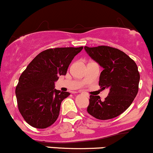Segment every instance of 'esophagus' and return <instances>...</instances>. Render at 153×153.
Listing matches in <instances>:
<instances>
[{
  "instance_id": "34e87169",
  "label": "esophagus",
  "mask_w": 153,
  "mask_h": 153,
  "mask_svg": "<svg viewBox=\"0 0 153 153\" xmlns=\"http://www.w3.org/2000/svg\"><path fill=\"white\" fill-rule=\"evenodd\" d=\"M78 93H83V91H78Z\"/></svg>"
}]
</instances>
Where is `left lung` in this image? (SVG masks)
<instances>
[{"instance_id":"left-lung-1","label":"left lung","mask_w":153,"mask_h":153,"mask_svg":"<svg viewBox=\"0 0 153 153\" xmlns=\"http://www.w3.org/2000/svg\"><path fill=\"white\" fill-rule=\"evenodd\" d=\"M88 54L104 68L99 85L110 89L105 100L90 95L87 112L99 120L118 116L131 105L139 91L140 75L137 64L123 51L107 46L84 47Z\"/></svg>"}]
</instances>
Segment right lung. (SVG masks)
<instances>
[{
  "mask_svg": "<svg viewBox=\"0 0 153 153\" xmlns=\"http://www.w3.org/2000/svg\"><path fill=\"white\" fill-rule=\"evenodd\" d=\"M83 47L48 48L38 53L20 75L16 87L18 109L31 126L46 128L54 123L69 92L54 88L59 75H65L75 55Z\"/></svg>",
  "mask_w": 153,
  "mask_h": 153,
  "instance_id": "right-lung-1",
  "label": "right lung"
}]
</instances>
